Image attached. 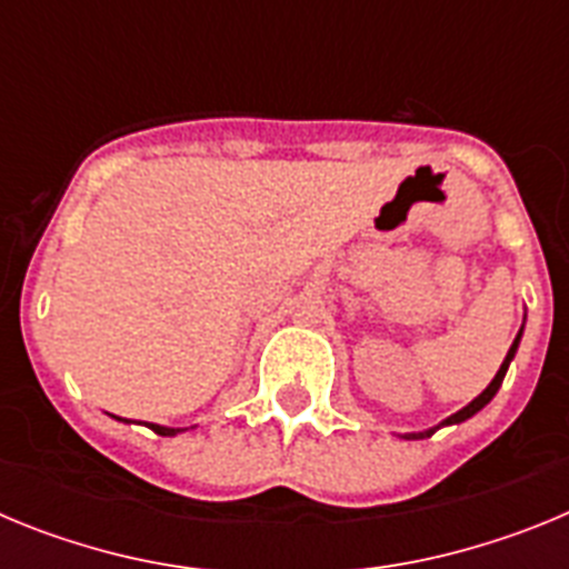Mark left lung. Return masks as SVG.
<instances>
[{
  "instance_id": "1",
  "label": "left lung",
  "mask_w": 569,
  "mask_h": 569,
  "mask_svg": "<svg viewBox=\"0 0 569 569\" xmlns=\"http://www.w3.org/2000/svg\"><path fill=\"white\" fill-rule=\"evenodd\" d=\"M521 333H525V328L519 330V336H516V341H512V345H510V350H507V356H505V361H501V367H499V373H496V379H492L490 385H487L485 390H481V393L476 396V399L470 401V405H467V407H461L459 413L447 416V419L441 421L439 427H447V425H461V421H467V419H470V416H476V413H479L481 407H487V405H490V401H492V396L499 393V387H501V381H505V376H507V367H510L512 356H516V350H519ZM439 427H430V430H425V433H405V436H401V439H427V436H433L436 430H439Z\"/></svg>"
}]
</instances>
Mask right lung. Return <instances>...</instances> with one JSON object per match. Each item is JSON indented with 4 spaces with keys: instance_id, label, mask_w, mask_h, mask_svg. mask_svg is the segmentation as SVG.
I'll return each instance as SVG.
<instances>
[{
    "instance_id": "right-lung-1",
    "label": "right lung",
    "mask_w": 569,
    "mask_h": 569,
    "mask_svg": "<svg viewBox=\"0 0 569 569\" xmlns=\"http://www.w3.org/2000/svg\"><path fill=\"white\" fill-rule=\"evenodd\" d=\"M150 430L159 436H176V433H182V427H162V425H150Z\"/></svg>"
}]
</instances>
